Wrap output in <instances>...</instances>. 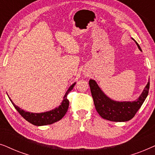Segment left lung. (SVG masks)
<instances>
[{"label":"left lung","instance_id":"8db88e82","mask_svg":"<svg viewBox=\"0 0 155 155\" xmlns=\"http://www.w3.org/2000/svg\"><path fill=\"white\" fill-rule=\"evenodd\" d=\"M135 43L139 49L142 51L139 44L136 41ZM89 84L97 111L101 118L115 122H124L132 119L145 101L150 89L149 81L137 100L119 102L111 100L106 96L94 80H90Z\"/></svg>","mask_w":155,"mask_h":155}]
</instances>
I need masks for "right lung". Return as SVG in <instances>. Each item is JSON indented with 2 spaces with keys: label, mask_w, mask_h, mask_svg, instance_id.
Here are the masks:
<instances>
[{
  "label": "right lung",
  "mask_w": 155,
  "mask_h": 155,
  "mask_svg": "<svg viewBox=\"0 0 155 155\" xmlns=\"http://www.w3.org/2000/svg\"><path fill=\"white\" fill-rule=\"evenodd\" d=\"M75 83L72 84L68 90L65 93L64 97H63V101L61 103V105L58 107V108L52 110V111L44 112V113L35 114V113H29L21 109L20 108L15 104L12 102L11 99V102L13 104L14 107L15 108L17 111L19 112V114L25 118V120L30 123V124L35 125V126H46V125H50L54 124L55 122L58 121L65 115L66 112L68 109L69 107V101L67 99V95L68 93L73 90Z\"/></svg>",
  "instance_id": "1"
}]
</instances>
